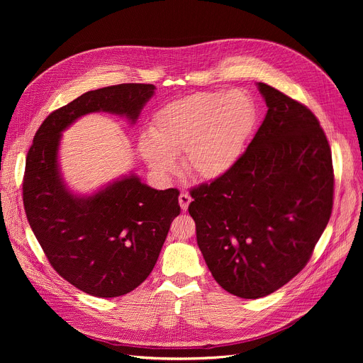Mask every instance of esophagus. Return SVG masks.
Returning a JSON list of instances; mask_svg holds the SVG:
<instances>
[{"instance_id": "esophagus-1", "label": "esophagus", "mask_w": 363, "mask_h": 363, "mask_svg": "<svg viewBox=\"0 0 363 363\" xmlns=\"http://www.w3.org/2000/svg\"><path fill=\"white\" fill-rule=\"evenodd\" d=\"M179 205H181V210L182 211H186L188 210V205L191 203V201H192V198L188 195V194H185V192H182L181 195H179Z\"/></svg>"}]
</instances>
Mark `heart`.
<instances>
[{
    "label": "heart",
    "mask_w": 363,
    "mask_h": 363,
    "mask_svg": "<svg viewBox=\"0 0 363 363\" xmlns=\"http://www.w3.org/2000/svg\"><path fill=\"white\" fill-rule=\"evenodd\" d=\"M255 111L241 90L195 93L162 106L153 115L149 136L139 140L146 165L162 178L177 171L184 152V169L196 181L228 175L242 157Z\"/></svg>",
    "instance_id": "1"
}]
</instances>
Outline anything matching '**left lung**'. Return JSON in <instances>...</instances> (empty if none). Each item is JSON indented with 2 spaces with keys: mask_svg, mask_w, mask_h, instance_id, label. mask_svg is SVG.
Returning a JSON list of instances; mask_svg holds the SVG:
<instances>
[{
  "mask_svg": "<svg viewBox=\"0 0 363 363\" xmlns=\"http://www.w3.org/2000/svg\"><path fill=\"white\" fill-rule=\"evenodd\" d=\"M267 113L234 169L191 191L196 242L216 281L242 298L276 291L307 264L333 206L329 142L318 118L257 83Z\"/></svg>",
  "mask_w": 363,
  "mask_h": 363,
  "instance_id": "1",
  "label": "left lung"
}]
</instances>
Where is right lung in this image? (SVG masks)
<instances>
[{
  "label": "right lung",
  "mask_w": 363,
  "mask_h": 363,
  "mask_svg": "<svg viewBox=\"0 0 363 363\" xmlns=\"http://www.w3.org/2000/svg\"><path fill=\"white\" fill-rule=\"evenodd\" d=\"M155 89L125 83L79 96L45 118L27 153L23 201L30 227L51 267L96 297L123 296L146 280L181 213L179 191H158L129 174L91 195L73 194L59 167L62 132L94 112L133 125Z\"/></svg>",
  "instance_id": "right-lung-1"
}]
</instances>
